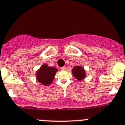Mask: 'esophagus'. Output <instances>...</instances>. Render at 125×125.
Here are the masks:
<instances>
[{
	"label": "esophagus",
	"instance_id": "34e87169",
	"mask_svg": "<svg viewBox=\"0 0 125 125\" xmlns=\"http://www.w3.org/2000/svg\"><path fill=\"white\" fill-rule=\"evenodd\" d=\"M61 69L62 70H66V66L62 67V68H61Z\"/></svg>",
	"mask_w": 125,
	"mask_h": 125
}]
</instances>
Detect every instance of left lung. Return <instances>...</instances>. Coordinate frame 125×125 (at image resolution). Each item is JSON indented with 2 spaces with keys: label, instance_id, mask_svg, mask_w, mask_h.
Wrapping results in <instances>:
<instances>
[{
  "label": "left lung",
  "instance_id": "8db88e82",
  "mask_svg": "<svg viewBox=\"0 0 125 125\" xmlns=\"http://www.w3.org/2000/svg\"><path fill=\"white\" fill-rule=\"evenodd\" d=\"M72 73H73L74 78H76L79 81L83 80L85 78V76H86L85 70L80 66H74L72 69Z\"/></svg>",
  "mask_w": 125,
  "mask_h": 125
}]
</instances>
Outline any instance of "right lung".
Listing matches in <instances>:
<instances>
[{
	"mask_svg": "<svg viewBox=\"0 0 125 125\" xmlns=\"http://www.w3.org/2000/svg\"><path fill=\"white\" fill-rule=\"evenodd\" d=\"M57 71V68L49 67L46 64H43L36 73L37 80L43 85L48 86L53 82Z\"/></svg>",
	"mask_w": 125,
	"mask_h": 125,
	"instance_id": "add662e5",
	"label": "right lung"
}]
</instances>
